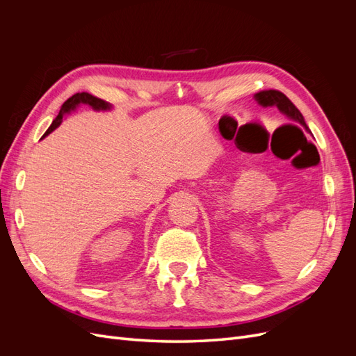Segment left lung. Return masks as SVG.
<instances>
[{
	"label": "left lung",
	"mask_w": 356,
	"mask_h": 356,
	"mask_svg": "<svg viewBox=\"0 0 356 356\" xmlns=\"http://www.w3.org/2000/svg\"><path fill=\"white\" fill-rule=\"evenodd\" d=\"M255 99L260 102L263 106L276 105L279 110H281L284 114H286L291 118V120H294V122H297L300 124H303L307 129V124L305 122L303 114L300 113V110L297 108V106L293 102H291L282 92L275 90V89L261 90V92L255 93Z\"/></svg>",
	"instance_id": "1"
}]
</instances>
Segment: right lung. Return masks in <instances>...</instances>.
Instances as JSON below:
<instances>
[{"mask_svg": "<svg viewBox=\"0 0 356 356\" xmlns=\"http://www.w3.org/2000/svg\"><path fill=\"white\" fill-rule=\"evenodd\" d=\"M79 104H89V105L92 106V108H95V110H108V108H110V104H108V102H105V101L101 99V98H96V96H93V95H90V93H88V92L75 93V95L71 96V98H68L65 102L62 104V108H60L59 114L56 115L55 120H53V123H51L50 127L47 129V132L44 134V136L49 135L50 132L55 131V129L62 123L63 114L70 113L71 110H74L75 106H77Z\"/></svg>", "mask_w": 356, "mask_h": 356, "instance_id": "1", "label": "right lung"}]
</instances>
